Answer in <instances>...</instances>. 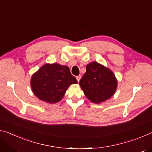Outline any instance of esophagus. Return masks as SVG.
I'll use <instances>...</instances> for the list:
<instances>
[{
	"label": "esophagus",
	"mask_w": 152,
	"mask_h": 152,
	"mask_svg": "<svg viewBox=\"0 0 152 152\" xmlns=\"http://www.w3.org/2000/svg\"><path fill=\"white\" fill-rule=\"evenodd\" d=\"M76 80H77V81L78 82H79L80 81V78H81V76L80 75H79V76H77L76 77Z\"/></svg>",
	"instance_id": "obj_1"
}]
</instances>
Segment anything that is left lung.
<instances>
[{"instance_id": "obj_1", "label": "left lung", "mask_w": 152, "mask_h": 152, "mask_svg": "<svg viewBox=\"0 0 152 152\" xmlns=\"http://www.w3.org/2000/svg\"><path fill=\"white\" fill-rule=\"evenodd\" d=\"M86 68V72L79 84L87 99L92 102L99 104L113 96L118 85L114 73L96 61L88 64Z\"/></svg>"}]
</instances>
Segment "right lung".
Returning a JSON list of instances; mask_svg holds the SVG:
<instances>
[{
	"label": "right lung",
	"mask_w": 152,
	"mask_h": 152,
	"mask_svg": "<svg viewBox=\"0 0 152 152\" xmlns=\"http://www.w3.org/2000/svg\"><path fill=\"white\" fill-rule=\"evenodd\" d=\"M77 83L70 68L57 63L45 64L31 78L33 93L41 101L50 104L60 102L68 87Z\"/></svg>",
	"instance_id": "right-lung-1"
}]
</instances>
